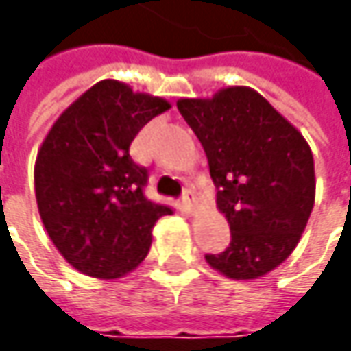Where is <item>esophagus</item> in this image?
Masks as SVG:
<instances>
[{
  "label": "esophagus",
  "mask_w": 351,
  "mask_h": 351,
  "mask_svg": "<svg viewBox=\"0 0 351 351\" xmlns=\"http://www.w3.org/2000/svg\"><path fill=\"white\" fill-rule=\"evenodd\" d=\"M182 205H183V209L187 210V213H193V210H195V199H193V195H191V191H185V193H183Z\"/></svg>",
  "instance_id": "esophagus-1"
}]
</instances>
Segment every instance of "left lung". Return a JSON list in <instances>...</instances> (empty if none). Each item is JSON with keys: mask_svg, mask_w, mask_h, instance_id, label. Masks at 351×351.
Wrapping results in <instances>:
<instances>
[{"mask_svg": "<svg viewBox=\"0 0 351 351\" xmlns=\"http://www.w3.org/2000/svg\"><path fill=\"white\" fill-rule=\"evenodd\" d=\"M178 109L209 160L217 207L230 244L207 254L230 279H258L285 262L315 207V160L308 142L258 91L232 86Z\"/></svg>", "mask_w": 351, "mask_h": 351, "instance_id": "left-lung-1", "label": "left lung"}]
</instances>
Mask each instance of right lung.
Listing matches in <instances>:
<instances>
[{
	"instance_id": "add662e5",
	"label": "right lung",
	"mask_w": 351,
	"mask_h": 351,
	"mask_svg": "<svg viewBox=\"0 0 351 351\" xmlns=\"http://www.w3.org/2000/svg\"><path fill=\"white\" fill-rule=\"evenodd\" d=\"M169 107L101 80L48 130L34 162V195L52 244L77 271L127 276L146 258L156 221L171 215L146 199L148 171L128 154L138 130Z\"/></svg>"
}]
</instances>
